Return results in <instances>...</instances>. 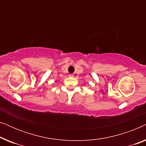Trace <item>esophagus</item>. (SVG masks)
<instances>
[{"label":"esophagus","instance_id":"1","mask_svg":"<svg viewBox=\"0 0 146 146\" xmlns=\"http://www.w3.org/2000/svg\"><path fill=\"white\" fill-rule=\"evenodd\" d=\"M69 77H74V75L73 74H69Z\"/></svg>","mask_w":146,"mask_h":146}]
</instances>
